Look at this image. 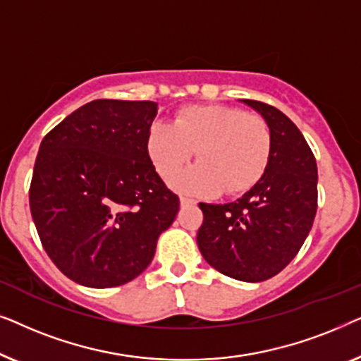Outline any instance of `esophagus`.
I'll use <instances>...</instances> for the list:
<instances>
[{
  "label": "esophagus",
  "mask_w": 361,
  "mask_h": 361,
  "mask_svg": "<svg viewBox=\"0 0 361 361\" xmlns=\"http://www.w3.org/2000/svg\"><path fill=\"white\" fill-rule=\"evenodd\" d=\"M180 207H187V205H194L195 204V200L194 199H190V197H184V195H180Z\"/></svg>",
  "instance_id": "34e87169"
}]
</instances>
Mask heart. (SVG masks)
Here are the masks:
<instances>
[{"instance_id": "heart-1", "label": "heart", "mask_w": 361, "mask_h": 361, "mask_svg": "<svg viewBox=\"0 0 361 361\" xmlns=\"http://www.w3.org/2000/svg\"><path fill=\"white\" fill-rule=\"evenodd\" d=\"M146 149L157 174L171 180L197 152L200 164L172 185L190 194H245L263 179L273 135L263 118L235 106L192 105L176 113L172 125L154 121Z\"/></svg>"}]
</instances>
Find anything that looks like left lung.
<instances>
[{
    "instance_id": "1",
    "label": "left lung",
    "mask_w": 361,
    "mask_h": 361,
    "mask_svg": "<svg viewBox=\"0 0 361 361\" xmlns=\"http://www.w3.org/2000/svg\"><path fill=\"white\" fill-rule=\"evenodd\" d=\"M264 118L273 135L266 174L241 199L199 204L204 224L197 245L212 268L259 283L288 266L312 228L317 212V164L299 128L263 102L243 100Z\"/></svg>"
}]
</instances>
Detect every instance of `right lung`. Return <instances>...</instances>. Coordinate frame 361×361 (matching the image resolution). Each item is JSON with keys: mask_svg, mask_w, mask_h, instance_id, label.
I'll return each instance as SVG.
<instances>
[{"mask_svg": "<svg viewBox=\"0 0 361 361\" xmlns=\"http://www.w3.org/2000/svg\"><path fill=\"white\" fill-rule=\"evenodd\" d=\"M156 102L93 100L49 131L29 207L52 263L87 288L140 276L179 212L146 149Z\"/></svg>", "mask_w": 361, "mask_h": 361, "instance_id": "1", "label": "right lung"}]
</instances>
